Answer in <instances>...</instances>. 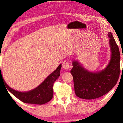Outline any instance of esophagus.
I'll list each match as a JSON object with an SVG mask.
<instances>
[{"instance_id":"34e87169","label":"esophagus","mask_w":123,"mask_h":123,"mask_svg":"<svg viewBox=\"0 0 123 123\" xmlns=\"http://www.w3.org/2000/svg\"><path fill=\"white\" fill-rule=\"evenodd\" d=\"M69 66H70V63L68 60H64L62 64V67L64 69H69Z\"/></svg>"}]
</instances>
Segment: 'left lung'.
I'll return each instance as SVG.
<instances>
[{
	"label": "left lung",
	"instance_id": "1",
	"mask_svg": "<svg viewBox=\"0 0 123 123\" xmlns=\"http://www.w3.org/2000/svg\"><path fill=\"white\" fill-rule=\"evenodd\" d=\"M111 59L108 65L98 73L87 71L77 61L73 62V75L76 95L80 98L92 99L107 93L117 84L120 73L119 47L111 32L108 33Z\"/></svg>",
	"mask_w": 123,
	"mask_h": 123
}]
</instances>
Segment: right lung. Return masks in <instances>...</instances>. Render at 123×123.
Segmentation results:
<instances>
[{"instance_id": "1", "label": "right lung", "mask_w": 123, "mask_h": 123, "mask_svg": "<svg viewBox=\"0 0 123 123\" xmlns=\"http://www.w3.org/2000/svg\"><path fill=\"white\" fill-rule=\"evenodd\" d=\"M62 64L58 66L55 71L45 79L44 81L36 88L29 92H21L17 91L10 88L6 84L3 78L0 70V81L2 79L6 86V89L9 90L11 93L18 98L20 101L26 103L43 105L50 101L53 96V86L54 82L60 76V71Z\"/></svg>"}]
</instances>
